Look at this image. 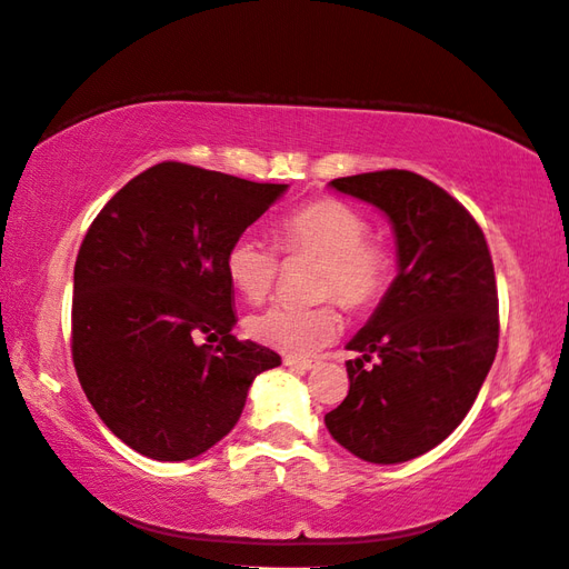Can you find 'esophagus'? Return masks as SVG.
<instances>
[{"mask_svg":"<svg viewBox=\"0 0 569 569\" xmlns=\"http://www.w3.org/2000/svg\"><path fill=\"white\" fill-rule=\"evenodd\" d=\"M284 367H289L292 371H309L317 367V361L312 359H297V357H284Z\"/></svg>","mask_w":569,"mask_h":569,"instance_id":"esophagus-1","label":"esophagus"}]
</instances>
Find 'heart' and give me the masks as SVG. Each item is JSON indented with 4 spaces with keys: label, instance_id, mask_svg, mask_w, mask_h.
<instances>
[{
    "label": "heart",
    "instance_id": "b5f03b06",
    "mask_svg": "<svg viewBox=\"0 0 569 569\" xmlns=\"http://www.w3.org/2000/svg\"><path fill=\"white\" fill-rule=\"evenodd\" d=\"M280 248L289 254L319 257L312 292L335 297L345 309L377 302L389 287L393 252L369 234V220L335 198L307 202L280 222ZM282 260L274 244L254 232H242L224 252V272L250 302H262L280 277ZM339 312L331 299L315 305L280 302L248 319L254 341L289 357H312L339 331Z\"/></svg>",
    "mask_w": 569,
    "mask_h": 569
}]
</instances>
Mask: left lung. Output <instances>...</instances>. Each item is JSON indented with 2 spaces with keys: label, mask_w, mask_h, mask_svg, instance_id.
Masks as SVG:
<instances>
[{
  "label": "left lung",
  "mask_w": 569,
  "mask_h": 569,
  "mask_svg": "<svg viewBox=\"0 0 569 569\" xmlns=\"http://www.w3.org/2000/svg\"><path fill=\"white\" fill-rule=\"evenodd\" d=\"M393 224L399 274L347 349L349 393L329 433L369 463H403L456 431L498 351V287L473 216L423 176L377 170L329 183ZM375 359L367 370L362 363Z\"/></svg>",
  "instance_id": "8db88e82"
}]
</instances>
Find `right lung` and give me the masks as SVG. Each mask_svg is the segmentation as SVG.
Listing matches in <instances>:
<instances>
[{
	"instance_id": "obj_1",
	"label": "right lung",
	"mask_w": 569,
	"mask_h": 569,
	"mask_svg": "<svg viewBox=\"0 0 569 569\" xmlns=\"http://www.w3.org/2000/svg\"><path fill=\"white\" fill-rule=\"evenodd\" d=\"M284 190L168 160L91 222L73 267L71 357L93 411L136 453H206L238 423L257 373L282 363L232 337L224 252Z\"/></svg>"
}]
</instances>
